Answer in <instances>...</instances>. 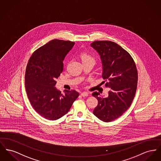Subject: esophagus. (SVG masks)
Segmentation results:
<instances>
[{
  "instance_id": "1",
  "label": "esophagus",
  "mask_w": 161,
  "mask_h": 161,
  "mask_svg": "<svg viewBox=\"0 0 161 161\" xmlns=\"http://www.w3.org/2000/svg\"><path fill=\"white\" fill-rule=\"evenodd\" d=\"M88 94H89L87 92H83L81 93V95L82 97H87V96H88Z\"/></svg>"
}]
</instances>
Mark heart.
<instances>
[{
	"label": "heart",
	"mask_w": 161,
	"mask_h": 161,
	"mask_svg": "<svg viewBox=\"0 0 161 161\" xmlns=\"http://www.w3.org/2000/svg\"><path fill=\"white\" fill-rule=\"evenodd\" d=\"M81 59L83 61H92L95 63V58L93 57H92L91 55H89L87 53H82L81 55Z\"/></svg>",
	"instance_id": "obj_1"
}]
</instances>
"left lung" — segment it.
Returning a JSON list of instances; mask_svg holds the SVG:
<instances>
[{
  "label": "left lung",
  "mask_w": 161,
  "mask_h": 161,
  "mask_svg": "<svg viewBox=\"0 0 161 161\" xmlns=\"http://www.w3.org/2000/svg\"><path fill=\"white\" fill-rule=\"evenodd\" d=\"M91 46L98 53L102 64V77L108 80L110 88L107 97L97 92L92 95L98 100L93 111L103 122H111L121 116L131 106L137 85V71L131 55L117 44L97 41Z\"/></svg>",
  "instance_id": "left-lung-1"
}]
</instances>
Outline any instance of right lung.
Returning a JSON list of instances; mask_svg holds the SVG:
<instances>
[{"label":"right lung","mask_w":161,"mask_h":161,"mask_svg":"<svg viewBox=\"0 0 161 161\" xmlns=\"http://www.w3.org/2000/svg\"><path fill=\"white\" fill-rule=\"evenodd\" d=\"M75 42L54 39L36 50L29 59L25 75V85L30 102L44 118L55 120L69 112L79 96L75 91L64 95L55 87L63 70V60Z\"/></svg>","instance_id":"add662e5"}]
</instances>
